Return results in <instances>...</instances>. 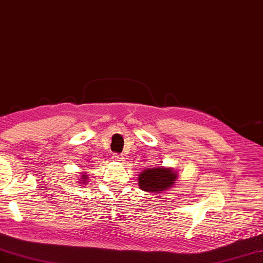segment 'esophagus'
Here are the masks:
<instances>
[{
  "label": "esophagus",
  "mask_w": 263,
  "mask_h": 263,
  "mask_svg": "<svg viewBox=\"0 0 263 263\" xmlns=\"http://www.w3.org/2000/svg\"><path fill=\"white\" fill-rule=\"evenodd\" d=\"M112 159L115 160V161L121 162V161H123V159H125V157H123L122 155H118V153H115V155L112 156Z\"/></svg>",
  "instance_id": "esophagus-1"
}]
</instances>
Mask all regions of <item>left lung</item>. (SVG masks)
<instances>
[{
	"mask_svg": "<svg viewBox=\"0 0 263 263\" xmlns=\"http://www.w3.org/2000/svg\"><path fill=\"white\" fill-rule=\"evenodd\" d=\"M177 178V171L172 167H150L143 170L138 175V186L146 192L157 193L158 196L173 187Z\"/></svg>",
	"mask_w": 263,
	"mask_h": 263,
	"instance_id": "8db88e82",
	"label": "left lung"
}]
</instances>
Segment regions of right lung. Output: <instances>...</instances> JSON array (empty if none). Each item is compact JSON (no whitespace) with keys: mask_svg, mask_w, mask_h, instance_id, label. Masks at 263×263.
<instances>
[{"mask_svg":"<svg viewBox=\"0 0 263 263\" xmlns=\"http://www.w3.org/2000/svg\"><path fill=\"white\" fill-rule=\"evenodd\" d=\"M88 175H87V173H83V172H81V175H80V178H79V183H80V184H86V183H88Z\"/></svg>","mask_w":263,"mask_h":263,"instance_id":"add662e5","label":"right lung"}]
</instances>
